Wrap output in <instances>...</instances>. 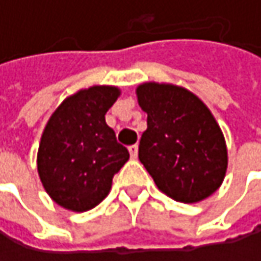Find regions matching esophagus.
<instances>
[{"label":"esophagus","mask_w":261,"mask_h":261,"mask_svg":"<svg viewBox=\"0 0 261 261\" xmlns=\"http://www.w3.org/2000/svg\"><path fill=\"white\" fill-rule=\"evenodd\" d=\"M128 151H130L131 159H137V145H131Z\"/></svg>","instance_id":"34e87169"}]
</instances>
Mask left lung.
Listing matches in <instances>:
<instances>
[{
	"mask_svg": "<svg viewBox=\"0 0 261 261\" xmlns=\"http://www.w3.org/2000/svg\"><path fill=\"white\" fill-rule=\"evenodd\" d=\"M148 115L139 160L169 198L192 204L215 193L224 181L228 154L221 127L190 90L165 83L136 89Z\"/></svg>",
	"mask_w": 261,
	"mask_h": 261,
	"instance_id": "1",
	"label": "left lung"
}]
</instances>
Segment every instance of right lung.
I'll list each match as a JSON object with an SVG mask.
<instances>
[{
	"instance_id": "1",
	"label": "right lung",
	"mask_w": 261,
	"mask_h": 261,
	"mask_svg": "<svg viewBox=\"0 0 261 261\" xmlns=\"http://www.w3.org/2000/svg\"><path fill=\"white\" fill-rule=\"evenodd\" d=\"M119 95L115 86L81 89L56 109L42 133L37 172L46 193L63 208L96 207L130 159L106 124V113Z\"/></svg>"
}]
</instances>
